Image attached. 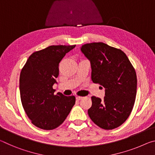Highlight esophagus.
<instances>
[{
	"instance_id": "obj_1",
	"label": "esophagus",
	"mask_w": 155,
	"mask_h": 155,
	"mask_svg": "<svg viewBox=\"0 0 155 155\" xmlns=\"http://www.w3.org/2000/svg\"><path fill=\"white\" fill-rule=\"evenodd\" d=\"M84 97H81V96H77V97H76V100H82V99H83Z\"/></svg>"
}]
</instances>
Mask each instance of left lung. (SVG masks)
I'll return each mask as SVG.
<instances>
[{
	"label": "left lung",
	"mask_w": 155,
	"mask_h": 155,
	"mask_svg": "<svg viewBox=\"0 0 155 155\" xmlns=\"http://www.w3.org/2000/svg\"><path fill=\"white\" fill-rule=\"evenodd\" d=\"M81 51L91 62V80L105 88L103 100L91 97L88 115L101 128H117L130 116L135 104L137 83L135 68L125 53L105 43H88Z\"/></svg>",
	"instance_id": "obj_1"
}]
</instances>
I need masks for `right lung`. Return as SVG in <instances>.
I'll return each instance as SVG.
<instances>
[{
    "instance_id": "obj_1",
    "label": "right lung",
    "mask_w": 155,
    "mask_h": 155,
    "mask_svg": "<svg viewBox=\"0 0 155 155\" xmlns=\"http://www.w3.org/2000/svg\"><path fill=\"white\" fill-rule=\"evenodd\" d=\"M75 45H53L30 55L20 75L23 108L31 123L43 130H53L66 120L75 103V96L54 95L59 63Z\"/></svg>"
}]
</instances>
